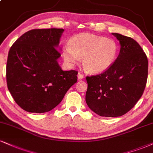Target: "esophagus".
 Returning <instances> with one entry per match:
<instances>
[{
	"mask_svg": "<svg viewBox=\"0 0 153 153\" xmlns=\"http://www.w3.org/2000/svg\"><path fill=\"white\" fill-rule=\"evenodd\" d=\"M84 74H82V73L81 72H79L78 73V79H79V80H82L83 78H84Z\"/></svg>",
	"mask_w": 153,
	"mask_h": 153,
	"instance_id": "34e87169",
	"label": "esophagus"
}]
</instances>
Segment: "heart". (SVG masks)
I'll return each instance as SVG.
<instances>
[{
  "instance_id": "obj_1",
  "label": "heart",
  "mask_w": 153,
  "mask_h": 153,
  "mask_svg": "<svg viewBox=\"0 0 153 153\" xmlns=\"http://www.w3.org/2000/svg\"><path fill=\"white\" fill-rule=\"evenodd\" d=\"M118 46L114 40L91 34H80L72 37L63 48L64 59L75 65L82 58L84 70L99 74L108 69L116 59Z\"/></svg>"
}]
</instances>
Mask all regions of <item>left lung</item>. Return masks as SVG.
<instances>
[{
  "label": "left lung",
  "instance_id": "left-lung-1",
  "mask_svg": "<svg viewBox=\"0 0 153 153\" xmlns=\"http://www.w3.org/2000/svg\"><path fill=\"white\" fill-rule=\"evenodd\" d=\"M112 34L120 45L116 61L103 73L86 76V102L103 117L128 112L142 97L148 79V58L140 45L131 37Z\"/></svg>",
  "mask_w": 153,
  "mask_h": 153
}]
</instances>
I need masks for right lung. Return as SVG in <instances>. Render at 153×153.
I'll list each match as a JSON object with an SVG mask.
<instances>
[{
	"mask_svg": "<svg viewBox=\"0 0 153 153\" xmlns=\"http://www.w3.org/2000/svg\"><path fill=\"white\" fill-rule=\"evenodd\" d=\"M64 29H34L15 42L9 50L6 81L17 104L30 113L48 112L61 102L77 82L78 71H63L57 59Z\"/></svg>",
	"mask_w": 153,
	"mask_h": 153,
	"instance_id": "add662e5",
	"label": "right lung"
}]
</instances>
